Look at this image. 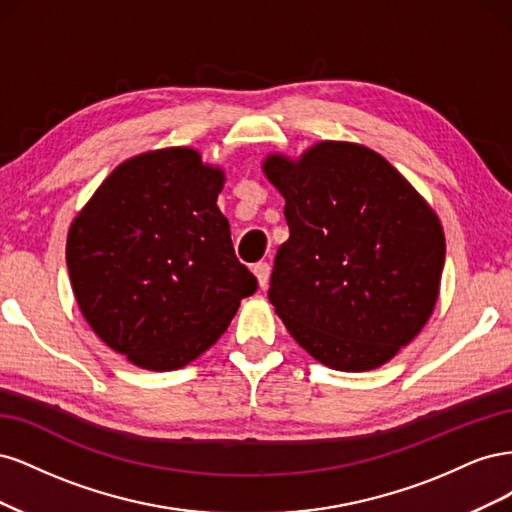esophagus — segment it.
Listing matches in <instances>:
<instances>
[{
    "label": "esophagus",
    "instance_id": "34e87169",
    "mask_svg": "<svg viewBox=\"0 0 512 512\" xmlns=\"http://www.w3.org/2000/svg\"><path fill=\"white\" fill-rule=\"evenodd\" d=\"M254 275H256L260 288H267L269 286V277H271V265H269V262H258V265H254Z\"/></svg>",
    "mask_w": 512,
    "mask_h": 512
}]
</instances>
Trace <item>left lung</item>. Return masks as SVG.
<instances>
[{"label":"left lung","instance_id":"8db88e82","mask_svg":"<svg viewBox=\"0 0 512 512\" xmlns=\"http://www.w3.org/2000/svg\"><path fill=\"white\" fill-rule=\"evenodd\" d=\"M290 237L269 301L297 344L339 371L391 361L436 307L444 269L438 215L380 153L322 141L299 160L271 153Z\"/></svg>","mask_w":512,"mask_h":512}]
</instances>
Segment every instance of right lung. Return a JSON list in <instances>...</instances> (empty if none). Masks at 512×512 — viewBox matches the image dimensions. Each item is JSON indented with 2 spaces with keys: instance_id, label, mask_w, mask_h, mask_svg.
Segmentation results:
<instances>
[{
  "instance_id": "obj_1",
  "label": "right lung",
  "mask_w": 512,
  "mask_h": 512,
  "mask_svg": "<svg viewBox=\"0 0 512 512\" xmlns=\"http://www.w3.org/2000/svg\"><path fill=\"white\" fill-rule=\"evenodd\" d=\"M224 170L190 147L121 162L76 215L66 262L76 303L102 342L151 371L211 348L256 292L218 207Z\"/></svg>"
}]
</instances>
